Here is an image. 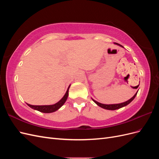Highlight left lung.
<instances>
[{"label": "left lung", "instance_id": "8db88e82", "mask_svg": "<svg viewBox=\"0 0 159 159\" xmlns=\"http://www.w3.org/2000/svg\"><path fill=\"white\" fill-rule=\"evenodd\" d=\"M115 44L123 48V46H122L121 44H117V43H115ZM139 85H137V88L139 87ZM137 92H138V91H137ZM137 92L134 95V96H133V98H131V99H129L128 101H127V102L121 103H118V104H109V105L103 104V103H99V102H96L95 100H94V99H92V100L93 101V102H94L96 104H97V105H98V106H99V107H102V108H103V109H107V110H116V109L121 108V107H123L126 106V105H127L128 104H129L130 103H131V102H132V101L134 99V98L136 97V95H137Z\"/></svg>", "mask_w": 159, "mask_h": 159}]
</instances>
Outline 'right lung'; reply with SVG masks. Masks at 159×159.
<instances>
[{
	"label": "right lung",
	"mask_w": 159,
	"mask_h": 159,
	"mask_svg": "<svg viewBox=\"0 0 159 159\" xmlns=\"http://www.w3.org/2000/svg\"><path fill=\"white\" fill-rule=\"evenodd\" d=\"M70 87V85H69V87L66 91V93L64 95V97L62 98L58 102L54 104V105H32L26 103L28 106L31 107L32 109H34V110H37L38 111H40L42 113H52L54 112L57 109H59L62 105H63L65 102H66L67 99H68V91H69V88Z\"/></svg>",
	"instance_id": "right-lung-1"
}]
</instances>
